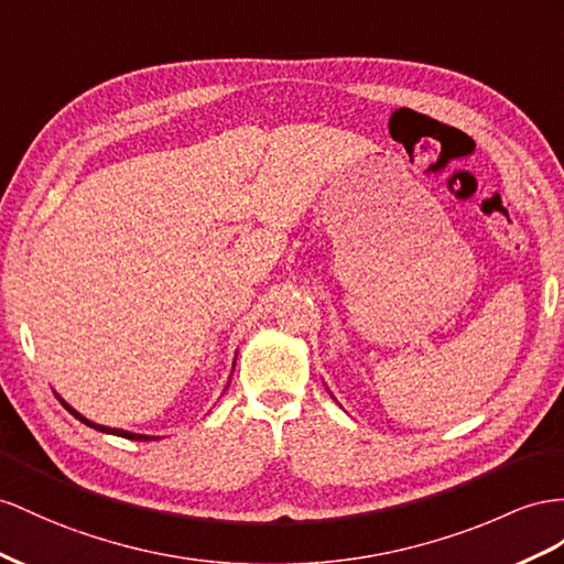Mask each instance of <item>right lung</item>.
I'll return each mask as SVG.
<instances>
[{
  "mask_svg": "<svg viewBox=\"0 0 564 564\" xmlns=\"http://www.w3.org/2000/svg\"><path fill=\"white\" fill-rule=\"evenodd\" d=\"M236 367V365H234ZM62 400V398H59ZM62 405L76 416V420H80L83 424H88V426H93V429H97V431H102V433H113V436H121V438H131V441H152V438H156V436H142V433H131V431H123V429H109V426H102V424H95V422H90V420H85L83 414H78L74 408L70 405H66V402L62 400Z\"/></svg>",
  "mask_w": 564,
  "mask_h": 564,
  "instance_id": "obj_1",
  "label": "right lung"
}]
</instances>
